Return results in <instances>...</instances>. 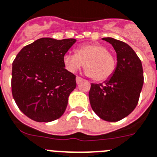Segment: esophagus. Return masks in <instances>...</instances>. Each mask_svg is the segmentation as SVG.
Wrapping results in <instances>:
<instances>
[{
  "label": "esophagus",
  "instance_id": "1",
  "mask_svg": "<svg viewBox=\"0 0 157 157\" xmlns=\"http://www.w3.org/2000/svg\"><path fill=\"white\" fill-rule=\"evenodd\" d=\"M82 81H84V80H83L81 77H80V76H76V84H80V83H81Z\"/></svg>",
  "mask_w": 157,
  "mask_h": 157
}]
</instances>
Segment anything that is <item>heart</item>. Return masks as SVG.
Masks as SVG:
<instances>
[{"mask_svg":"<svg viewBox=\"0 0 157 157\" xmlns=\"http://www.w3.org/2000/svg\"><path fill=\"white\" fill-rule=\"evenodd\" d=\"M63 63L67 69L74 72L85 65L86 74L94 81H107L114 74L116 60L106 47L98 43L81 46L76 50V54L67 53L63 56Z\"/></svg>","mask_w":157,"mask_h":157,"instance_id":"b5f03b06","label":"heart"}]
</instances>
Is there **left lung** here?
Segmentation results:
<instances>
[{
	"label": "left lung",
	"instance_id": "left-lung-1",
	"mask_svg": "<svg viewBox=\"0 0 157 157\" xmlns=\"http://www.w3.org/2000/svg\"><path fill=\"white\" fill-rule=\"evenodd\" d=\"M117 53V67L105 84H92L89 98L94 113L101 119L117 122L129 115L138 104L144 84L141 60L124 42L103 38Z\"/></svg>",
	"mask_w": 157,
	"mask_h": 157
}]
</instances>
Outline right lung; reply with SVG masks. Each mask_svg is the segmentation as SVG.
<instances>
[{"mask_svg":"<svg viewBox=\"0 0 157 157\" xmlns=\"http://www.w3.org/2000/svg\"><path fill=\"white\" fill-rule=\"evenodd\" d=\"M42 38L25 46L13 62L11 90L19 109L39 123L58 119L76 86V76L64 68L63 56L75 43Z\"/></svg>","mask_w":157,"mask_h":157,"instance_id":"obj_1","label":"right lung"}]
</instances>
